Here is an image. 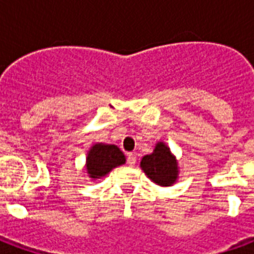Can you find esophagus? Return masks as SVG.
<instances>
[{
  "label": "esophagus",
  "mask_w": 254,
  "mask_h": 254,
  "mask_svg": "<svg viewBox=\"0 0 254 254\" xmlns=\"http://www.w3.org/2000/svg\"><path fill=\"white\" fill-rule=\"evenodd\" d=\"M135 162H137L135 155L131 154V153H129V154H127V163H129V166H134Z\"/></svg>",
  "instance_id": "34e87169"
}]
</instances>
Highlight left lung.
<instances>
[{
    "mask_svg": "<svg viewBox=\"0 0 254 254\" xmlns=\"http://www.w3.org/2000/svg\"><path fill=\"white\" fill-rule=\"evenodd\" d=\"M139 166L151 182L162 187L173 186L179 178L178 159L163 141L155 143L153 153L142 157Z\"/></svg>",
    "mask_w": 254,
    "mask_h": 254,
    "instance_id": "left-lung-1",
    "label": "left lung"
}]
</instances>
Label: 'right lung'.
I'll list each match as a JSON object with an SVG mask.
<instances>
[{"instance_id": "add662e5", "label": "right lung", "mask_w": 254, "mask_h": 254, "mask_svg": "<svg viewBox=\"0 0 254 254\" xmlns=\"http://www.w3.org/2000/svg\"><path fill=\"white\" fill-rule=\"evenodd\" d=\"M127 162V158L119 146L112 143L96 142L87 153L85 158V171L88 177L97 181L107 177L112 170Z\"/></svg>"}]
</instances>
